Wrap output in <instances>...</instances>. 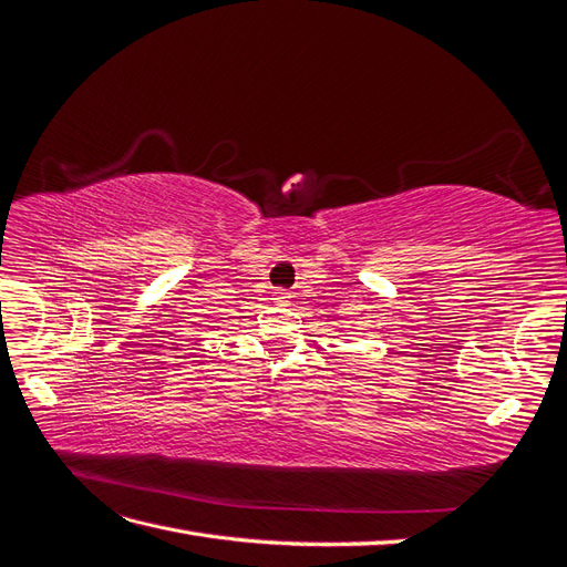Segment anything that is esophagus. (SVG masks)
<instances>
[{
    "label": "esophagus",
    "mask_w": 567,
    "mask_h": 567,
    "mask_svg": "<svg viewBox=\"0 0 567 567\" xmlns=\"http://www.w3.org/2000/svg\"><path fill=\"white\" fill-rule=\"evenodd\" d=\"M288 298H290V293H286V290H277V293H274V300L277 302H288Z\"/></svg>",
    "instance_id": "obj_1"
}]
</instances>
